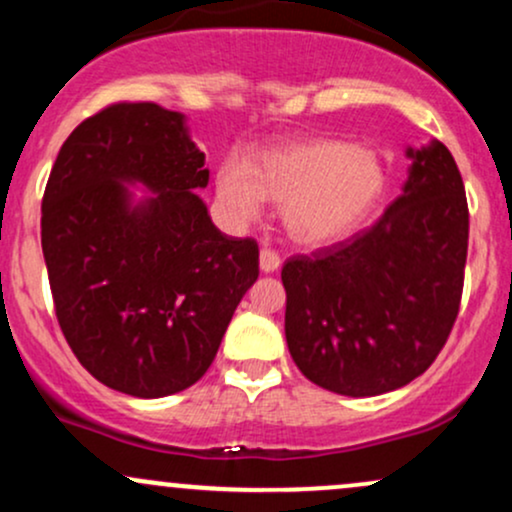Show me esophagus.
<instances>
[{
    "instance_id": "1",
    "label": "esophagus",
    "mask_w": 512,
    "mask_h": 512,
    "mask_svg": "<svg viewBox=\"0 0 512 512\" xmlns=\"http://www.w3.org/2000/svg\"><path fill=\"white\" fill-rule=\"evenodd\" d=\"M279 264H281L279 252L272 250V248H262V252H260V269H262L264 274L276 272V269H279Z\"/></svg>"
}]
</instances>
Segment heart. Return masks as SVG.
I'll return each mask as SVG.
<instances>
[{"label":"heart","mask_w":512,"mask_h":512,"mask_svg":"<svg viewBox=\"0 0 512 512\" xmlns=\"http://www.w3.org/2000/svg\"><path fill=\"white\" fill-rule=\"evenodd\" d=\"M236 219L260 216L264 199L284 204L281 219L296 243L330 245L361 226L385 190V166L373 149L342 139H308L276 149L252 173L226 163L216 178Z\"/></svg>","instance_id":"1"}]
</instances>
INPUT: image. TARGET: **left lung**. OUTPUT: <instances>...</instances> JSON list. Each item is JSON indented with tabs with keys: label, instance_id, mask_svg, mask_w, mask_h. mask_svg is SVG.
Instances as JSON below:
<instances>
[{
	"label": "left lung",
	"instance_id": "8db88e82",
	"mask_svg": "<svg viewBox=\"0 0 512 512\" xmlns=\"http://www.w3.org/2000/svg\"><path fill=\"white\" fill-rule=\"evenodd\" d=\"M409 180L383 219L286 260V344L315 385L373 397L419 378L460 313L469 209L448 146L407 149Z\"/></svg>",
	"mask_w": 512,
	"mask_h": 512
}]
</instances>
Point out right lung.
<instances>
[{
	"instance_id": "obj_1",
	"label": "right lung",
	"mask_w": 512,
	"mask_h": 512,
	"mask_svg": "<svg viewBox=\"0 0 512 512\" xmlns=\"http://www.w3.org/2000/svg\"><path fill=\"white\" fill-rule=\"evenodd\" d=\"M122 181L155 195L132 205ZM207 182L185 117L156 103L108 105L62 144L40 243L64 339L98 383L166 397L214 361L260 248L211 223L195 195Z\"/></svg>"
}]
</instances>
